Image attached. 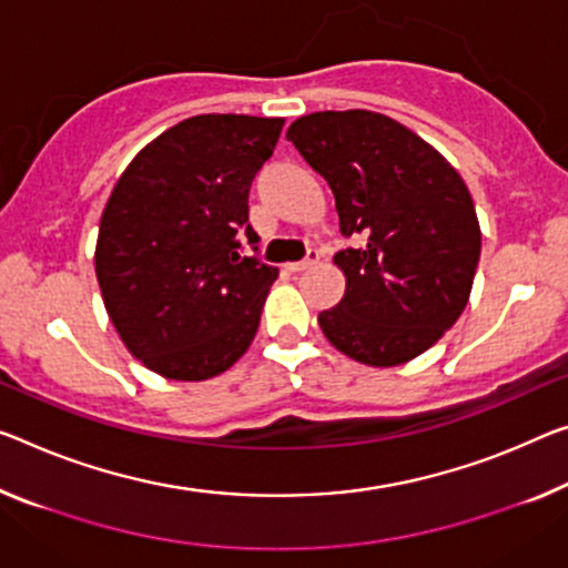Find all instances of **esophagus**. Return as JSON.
<instances>
[{
    "label": "esophagus",
    "instance_id": "obj_1",
    "mask_svg": "<svg viewBox=\"0 0 568 568\" xmlns=\"http://www.w3.org/2000/svg\"><path fill=\"white\" fill-rule=\"evenodd\" d=\"M317 258H320V251L317 248H310L307 256H304L302 261H296V264H286V272H292V274L307 272V268H312L314 264H317Z\"/></svg>",
    "mask_w": 568,
    "mask_h": 568
}]
</instances>
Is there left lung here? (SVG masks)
<instances>
[{"mask_svg": "<svg viewBox=\"0 0 568 568\" xmlns=\"http://www.w3.org/2000/svg\"><path fill=\"white\" fill-rule=\"evenodd\" d=\"M286 139L335 195V254L345 296L320 312L339 353L373 368L414 361L459 320L479 261L475 203L459 172L398 121L375 111H317Z\"/></svg>", "mask_w": 568, "mask_h": 568, "instance_id": "obj_1", "label": "left lung"}]
</instances>
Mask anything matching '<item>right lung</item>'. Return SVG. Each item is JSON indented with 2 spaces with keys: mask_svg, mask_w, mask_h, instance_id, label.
I'll use <instances>...</instances> for the list:
<instances>
[{
  "mask_svg": "<svg viewBox=\"0 0 568 568\" xmlns=\"http://www.w3.org/2000/svg\"><path fill=\"white\" fill-rule=\"evenodd\" d=\"M282 126L243 113L180 121L134 156L103 207V304L129 353L164 378H213L256 337L278 268L241 256V235L258 241L248 190Z\"/></svg>",
  "mask_w": 568,
  "mask_h": 568,
  "instance_id": "1",
  "label": "right lung"
}]
</instances>
